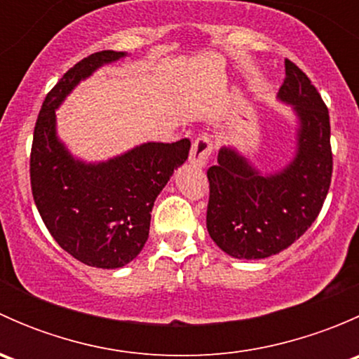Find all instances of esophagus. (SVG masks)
<instances>
[{"label": "esophagus", "mask_w": 359, "mask_h": 359, "mask_svg": "<svg viewBox=\"0 0 359 359\" xmlns=\"http://www.w3.org/2000/svg\"><path fill=\"white\" fill-rule=\"evenodd\" d=\"M213 142L208 135H200L193 142V147H191L189 153V161L193 163L194 166H205L206 161H208L210 154H212Z\"/></svg>", "instance_id": "esophagus-1"}]
</instances>
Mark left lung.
Masks as SVG:
<instances>
[{
    "mask_svg": "<svg viewBox=\"0 0 359 359\" xmlns=\"http://www.w3.org/2000/svg\"><path fill=\"white\" fill-rule=\"evenodd\" d=\"M280 100L299 116V147L281 172L260 175L229 147L210 166L206 229L236 259H266L299 240L320 215L334 172L330 116L306 72L285 59Z\"/></svg>",
    "mask_w": 359,
    "mask_h": 359,
    "instance_id": "8db88e82",
    "label": "left lung"
}]
</instances>
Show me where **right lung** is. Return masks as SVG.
Returning a JSON list of instances; mask_svg holds the SVG:
<instances>
[{
	"label": "right lung",
	"instance_id": "1",
	"mask_svg": "<svg viewBox=\"0 0 359 359\" xmlns=\"http://www.w3.org/2000/svg\"><path fill=\"white\" fill-rule=\"evenodd\" d=\"M125 55L92 53L72 66L48 92L32 135L31 189L53 240L79 262L116 269L135 259L149 238L154 200L189 154L191 140L147 142L123 156L86 165L55 135V109L64 97L102 64Z\"/></svg>",
	"mask_w": 359,
	"mask_h": 359
}]
</instances>
